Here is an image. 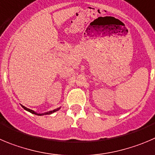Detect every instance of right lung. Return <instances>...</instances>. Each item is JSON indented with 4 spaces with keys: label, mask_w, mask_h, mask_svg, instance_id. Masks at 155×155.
I'll list each match as a JSON object with an SVG mask.
<instances>
[{
    "label": "right lung",
    "mask_w": 155,
    "mask_h": 155,
    "mask_svg": "<svg viewBox=\"0 0 155 155\" xmlns=\"http://www.w3.org/2000/svg\"><path fill=\"white\" fill-rule=\"evenodd\" d=\"M21 106L23 107V108H24V109H25L26 111H27V112H30V113H32V114H34V115H50V114H53V112H56V111H58V110H60V108H56V109H54V110H53V111H50V112H44V113H37V112H34V110H31V109H30V108H26L25 106H24V105H21Z\"/></svg>",
    "instance_id": "add662e5"
}]
</instances>
